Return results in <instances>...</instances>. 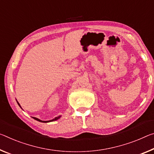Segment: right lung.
<instances>
[{"label": "right lung", "instance_id": "1", "mask_svg": "<svg viewBox=\"0 0 154 154\" xmlns=\"http://www.w3.org/2000/svg\"><path fill=\"white\" fill-rule=\"evenodd\" d=\"M17 103H18V104L19 105V106H20V104H19V103L18 101H17ZM60 116H58V117H56V118H55V119H52V120H51V121H41V120H40V119H37V118H35V117H33V118L35 119V120H36V121H40V122H42V123H47V122H51V121H56V120H57L58 119H60Z\"/></svg>", "mask_w": 154, "mask_h": 154}]
</instances>
